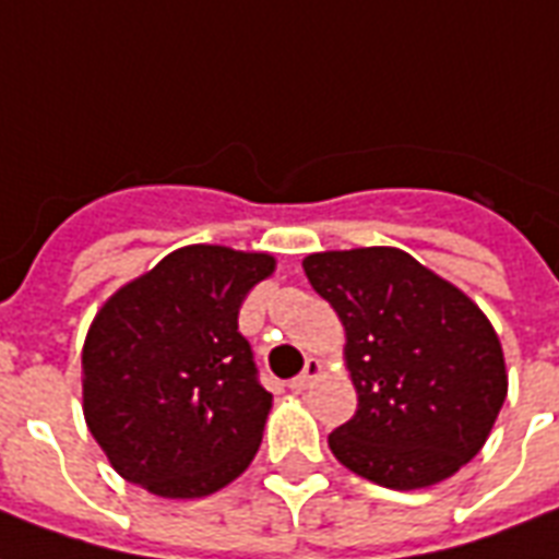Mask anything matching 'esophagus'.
I'll return each instance as SVG.
<instances>
[{
  "label": "esophagus",
  "instance_id": "obj_1",
  "mask_svg": "<svg viewBox=\"0 0 559 559\" xmlns=\"http://www.w3.org/2000/svg\"><path fill=\"white\" fill-rule=\"evenodd\" d=\"M320 370H323V367H320V361L309 358V361H306V367H302V373L294 376L292 382H288V388H292V391H297V393L306 391V388H309V384L314 382V379H318Z\"/></svg>",
  "mask_w": 559,
  "mask_h": 559
}]
</instances>
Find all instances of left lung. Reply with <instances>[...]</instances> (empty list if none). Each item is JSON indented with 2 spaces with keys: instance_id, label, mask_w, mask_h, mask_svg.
I'll return each mask as SVG.
<instances>
[{
  "instance_id": "obj_1",
  "label": "left lung",
  "mask_w": 559,
  "mask_h": 559,
  "mask_svg": "<svg viewBox=\"0 0 559 559\" xmlns=\"http://www.w3.org/2000/svg\"><path fill=\"white\" fill-rule=\"evenodd\" d=\"M311 288L347 329L353 419L329 435L341 464L391 490L431 487L481 452L508 396L490 320L405 250L302 259Z\"/></svg>"
}]
</instances>
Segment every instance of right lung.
Here are the masks:
<instances>
[{"label": "right lung", "mask_w": 559, "mask_h": 559, "mask_svg": "<svg viewBox=\"0 0 559 559\" xmlns=\"http://www.w3.org/2000/svg\"><path fill=\"white\" fill-rule=\"evenodd\" d=\"M271 274L267 253L189 245L95 314L81 353L84 417L124 481L201 499L248 469L274 396L239 309Z\"/></svg>", "instance_id": "obj_1"}]
</instances>
